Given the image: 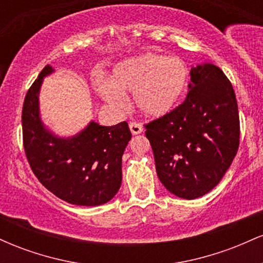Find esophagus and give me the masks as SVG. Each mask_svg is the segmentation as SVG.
<instances>
[{
	"label": "esophagus",
	"mask_w": 263,
	"mask_h": 263,
	"mask_svg": "<svg viewBox=\"0 0 263 263\" xmlns=\"http://www.w3.org/2000/svg\"><path fill=\"white\" fill-rule=\"evenodd\" d=\"M129 129H131L132 135H138L143 131V127H142L141 123L132 121V122H129Z\"/></svg>",
	"instance_id": "34e87169"
}]
</instances>
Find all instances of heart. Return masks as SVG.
<instances>
[{"label": "heart", "instance_id": "1", "mask_svg": "<svg viewBox=\"0 0 263 263\" xmlns=\"http://www.w3.org/2000/svg\"><path fill=\"white\" fill-rule=\"evenodd\" d=\"M188 66L178 57L144 53L115 66L112 79H95L98 92L116 106L127 104L134 91L136 106L147 116L159 117L174 108L188 83Z\"/></svg>", "mask_w": 263, "mask_h": 263}]
</instances>
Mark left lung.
<instances>
[{
	"mask_svg": "<svg viewBox=\"0 0 263 263\" xmlns=\"http://www.w3.org/2000/svg\"><path fill=\"white\" fill-rule=\"evenodd\" d=\"M190 79L185 100L144 125L159 180L183 199L203 197L218 185L240 144L230 80L213 64L193 68Z\"/></svg>",
	"mask_w": 263,
	"mask_h": 263,
	"instance_id": "1",
	"label": "left lung"
}]
</instances>
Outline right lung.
<instances>
[{"label":"right lung","instance_id":"right-lung-1","mask_svg":"<svg viewBox=\"0 0 263 263\" xmlns=\"http://www.w3.org/2000/svg\"><path fill=\"white\" fill-rule=\"evenodd\" d=\"M45 65L27 91L22 108L23 147L38 180L55 197L74 205L96 206L111 200L121 186L122 155L132 135L126 121L106 127L96 122L73 138H58L39 119L38 92Z\"/></svg>","mask_w":263,"mask_h":263}]
</instances>
